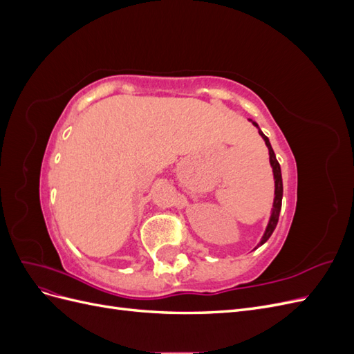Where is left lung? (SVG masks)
Here are the masks:
<instances>
[{
    "label": "left lung",
    "mask_w": 354,
    "mask_h": 354,
    "mask_svg": "<svg viewBox=\"0 0 354 354\" xmlns=\"http://www.w3.org/2000/svg\"><path fill=\"white\" fill-rule=\"evenodd\" d=\"M252 124H254L257 128H259V124L254 122V121H252ZM259 133H260V136L264 138L267 149H269L270 165H272V168H273V177H274V201H273V208H272L269 224H267L266 232H264V234H263V238H261L260 243L257 245V248H259L260 245L266 243L267 239H269V238L272 236V233H273V230H274V227H276V224H277V220H279V214H281V208H282V195H283V185H282L281 165H279V162H277L276 155H274V152H273V149H272V145H270V142H269V138H267V137L263 134V131L260 130V128H259Z\"/></svg>",
    "instance_id": "left-lung-1"
}]
</instances>
